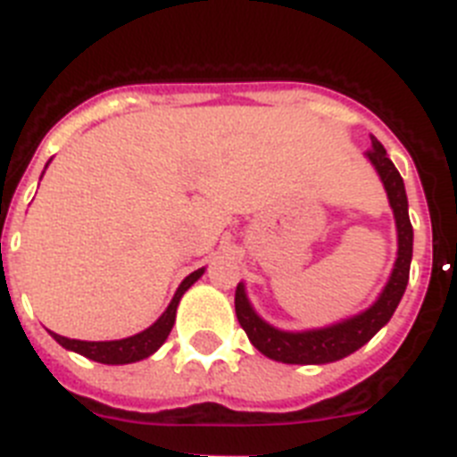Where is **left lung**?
Listing matches in <instances>:
<instances>
[{
	"label": "left lung",
	"instance_id": "8db88e82",
	"mask_svg": "<svg viewBox=\"0 0 457 457\" xmlns=\"http://www.w3.org/2000/svg\"><path fill=\"white\" fill-rule=\"evenodd\" d=\"M373 148H369V160L378 169L379 179L385 183L386 196L394 208L395 226H398V258H395L394 272H391L389 284L382 290L379 300L364 313L350 318L338 325L325 327V329H313V332H278L268 322L253 313L249 306L245 288H236V316L240 320L242 329L247 332L249 341L258 353L274 361H284V364H329L337 359L348 357L354 350H359L364 343H369L379 327H385L389 318L394 316L395 306L401 302L403 293L407 288V278H410V263H411V224L407 215V194L403 185L401 173L394 167L389 157H386L385 146L379 144L375 137H370Z\"/></svg>",
	"mask_w": 457,
	"mask_h": 457
}]
</instances>
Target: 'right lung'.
Segmentation results:
<instances>
[{
  "label": "right lung",
  "mask_w": 457,
  "mask_h": 457,
  "mask_svg": "<svg viewBox=\"0 0 457 457\" xmlns=\"http://www.w3.org/2000/svg\"><path fill=\"white\" fill-rule=\"evenodd\" d=\"M201 274H204V268L189 274L183 284H180V288L176 290L171 304H169V309L160 316V320H157L155 325L148 327V329H144L141 334H135V337L120 338V341H78V338L59 337V334H52V337H54V341L59 343V345H63V348L84 354V357L93 359V361H100V364H132V361L146 359L148 354L155 353V350L167 341L173 322H176V309H179L180 297H183L185 290H187Z\"/></svg>",
  "instance_id": "right-lung-1"
}]
</instances>
